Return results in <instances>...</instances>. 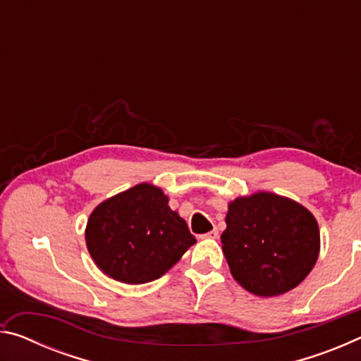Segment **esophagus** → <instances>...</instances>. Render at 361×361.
Wrapping results in <instances>:
<instances>
[{"mask_svg": "<svg viewBox=\"0 0 361 361\" xmlns=\"http://www.w3.org/2000/svg\"><path fill=\"white\" fill-rule=\"evenodd\" d=\"M200 239H218V229H212L210 232H207V234L200 235Z\"/></svg>", "mask_w": 361, "mask_h": 361, "instance_id": "1", "label": "esophagus"}]
</instances>
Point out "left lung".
<instances>
[{
	"label": "left lung",
	"mask_w": 361,
	"mask_h": 361,
	"mask_svg": "<svg viewBox=\"0 0 361 361\" xmlns=\"http://www.w3.org/2000/svg\"><path fill=\"white\" fill-rule=\"evenodd\" d=\"M221 243L235 282L271 298L309 276L319 259L320 231L315 216L296 200L258 191L229 202Z\"/></svg>",
	"instance_id": "left-lung-1"
}]
</instances>
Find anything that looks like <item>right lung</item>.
<instances>
[{
    "label": "right lung",
    "instance_id": "right-lung-1",
    "mask_svg": "<svg viewBox=\"0 0 361 361\" xmlns=\"http://www.w3.org/2000/svg\"><path fill=\"white\" fill-rule=\"evenodd\" d=\"M194 243L185 219L151 183L103 200L85 226V245L97 267L129 285L162 277Z\"/></svg>",
    "mask_w": 361,
    "mask_h": 361
}]
</instances>
